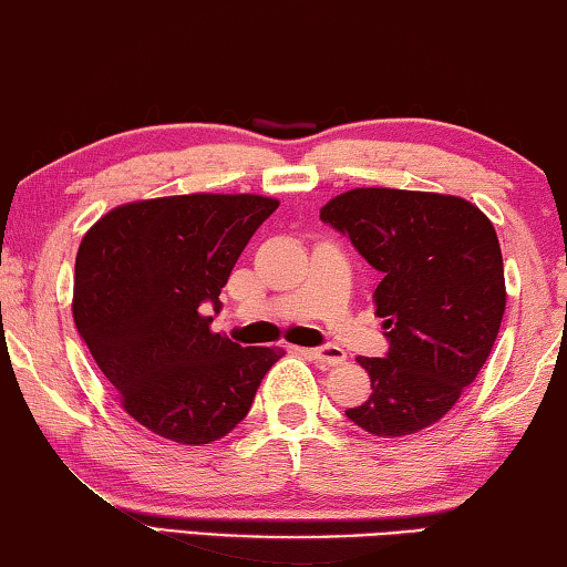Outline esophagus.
<instances>
[{
	"mask_svg": "<svg viewBox=\"0 0 567 567\" xmlns=\"http://www.w3.org/2000/svg\"><path fill=\"white\" fill-rule=\"evenodd\" d=\"M306 354L311 359H317L319 364H327V367H339L347 361L344 349L339 347H321V349H306Z\"/></svg>",
	"mask_w": 567,
	"mask_h": 567,
	"instance_id": "34e87169",
	"label": "esophagus"
}]
</instances>
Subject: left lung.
Wrapping results in <instances>:
<instances>
[{
    "label": "left lung",
    "instance_id": "8db88e82",
    "mask_svg": "<svg viewBox=\"0 0 567 567\" xmlns=\"http://www.w3.org/2000/svg\"><path fill=\"white\" fill-rule=\"evenodd\" d=\"M321 220L382 271L374 313L386 357H357L371 394L347 416L374 437H406L447 414L475 382L503 323L507 291L493 220L460 196L354 188Z\"/></svg>",
    "mask_w": 567,
    "mask_h": 567
}]
</instances>
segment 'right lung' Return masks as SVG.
I'll list each match as a JSON object with an SVG mask.
<instances>
[{
	"label": "right lung",
	"instance_id": "add662e5",
	"mask_svg": "<svg viewBox=\"0 0 567 567\" xmlns=\"http://www.w3.org/2000/svg\"><path fill=\"white\" fill-rule=\"evenodd\" d=\"M278 208L254 193H190L105 213L74 261L72 319L120 406L163 440L210 444L254 404L278 347L210 331L200 303L220 289L256 228Z\"/></svg>",
	"mask_w": 567,
	"mask_h": 567
}]
</instances>
